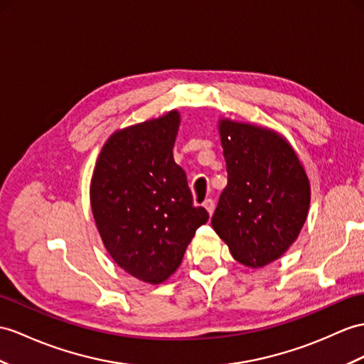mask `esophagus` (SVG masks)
Instances as JSON below:
<instances>
[{
    "label": "esophagus",
    "instance_id": "obj_1",
    "mask_svg": "<svg viewBox=\"0 0 364 364\" xmlns=\"http://www.w3.org/2000/svg\"><path fill=\"white\" fill-rule=\"evenodd\" d=\"M202 205H203V208L208 211V215L211 216L213 211H215V200H213V199H205V200H203Z\"/></svg>",
    "mask_w": 364,
    "mask_h": 364
}]
</instances>
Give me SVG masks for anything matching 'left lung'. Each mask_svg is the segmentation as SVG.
<instances>
[{
    "label": "left lung",
    "instance_id": "1",
    "mask_svg": "<svg viewBox=\"0 0 364 364\" xmlns=\"http://www.w3.org/2000/svg\"><path fill=\"white\" fill-rule=\"evenodd\" d=\"M219 134L228 182L211 225L237 262L264 267L287 252L306 223L307 174L278 132L220 119Z\"/></svg>",
    "mask_w": 364,
    "mask_h": 364
}]
</instances>
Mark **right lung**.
<instances>
[{
    "label": "right lung",
    "mask_w": 364,
    "mask_h": 364,
    "mask_svg": "<svg viewBox=\"0 0 364 364\" xmlns=\"http://www.w3.org/2000/svg\"><path fill=\"white\" fill-rule=\"evenodd\" d=\"M181 115L115 131L91 179V208L106 250L120 269L161 284L179 267L196 230L208 220L193 205L187 176L174 162Z\"/></svg>",
    "instance_id": "obj_1"
}]
</instances>
